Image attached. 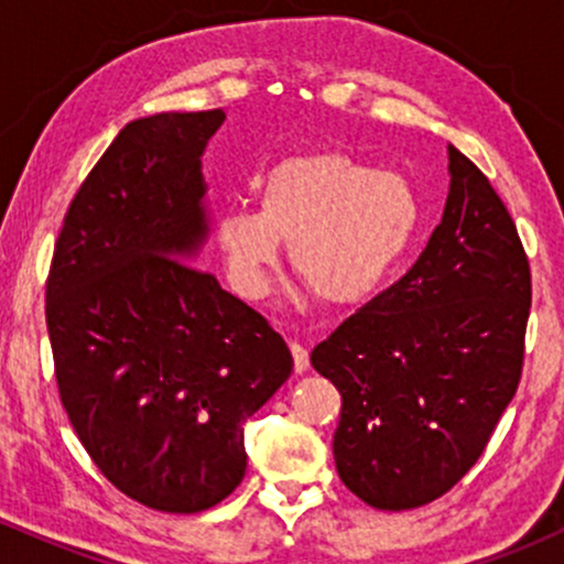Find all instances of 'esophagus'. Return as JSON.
Wrapping results in <instances>:
<instances>
[{"instance_id": "34e87169", "label": "esophagus", "mask_w": 564, "mask_h": 564, "mask_svg": "<svg viewBox=\"0 0 564 564\" xmlns=\"http://www.w3.org/2000/svg\"><path fill=\"white\" fill-rule=\"evenodd\" d=\"M291 355H294V371L304 373L310 368V352L296 341H291Z\"/></svg>"}]
</instances>
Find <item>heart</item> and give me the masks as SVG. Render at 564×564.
<instances>
[{
    "instance_id": "b5f03b06",
    "label": "heart",
    "mask_w": 564,
    "mask_h": 564,
    "mask_svg": "<svg viewBox=\"0 0 564 564\" xmlns=\"http://www.w3.org/2000/svg\"><path fill=\"white\" fill-rule=\"evenodd\" d=\"M257 204L225 206L212 225L230 286L246 300L268 291L281 241H289V260L315 296L364 302L403 260L422 219L405 177L345 153L281 161L257 185Z\"/></svg>"
}]
</instances>
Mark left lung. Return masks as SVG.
Listing matches in <instances>:
<instances>
[{"label": "left lung", "instance_id": "8db88e82", "mask_svg": "<svg viewBox=\"0 0 564 564\" xmlns=\"http://www.w3.org/2000/svg\"><path fill=\"white\" fill-rule=\"evenodd\" d=\"M448 174L443 219L416 264L310 355L341 394L336 471L373 509L448 494L520 384L528 257L494 185L453 145Z\"/></svg>", "mask_w": 564, "mask_h": 564}]
</instances>
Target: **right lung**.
<instances>
[{
    "label": "right lung",
    "mask_w": 564,
    "mask_h": 564,
    "mask_svg": "<svg viewBox=\"0 0 564 564\" xmlns=\"http://www.w3.org/2000/svg\"><path fill=\"white\" fill-rule=\"evenodd\" d=\"M225 111L116 134L70 200L47 278L57 390L121 494L193 514L243 480V424L291 377L260 313L193 268L212 219L200 156Z\"/></svg>",
    "instance_id": "obj_1"
}]
</instances>
